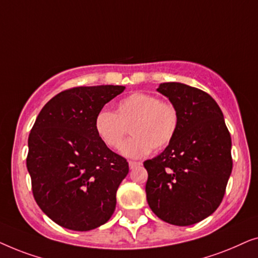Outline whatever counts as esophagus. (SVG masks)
Returning a JSON list of instances; mask_svg holds the SVG:
<instances>
[{
  "label": "esophagus",
  "mask_w": 258,
  "mask_h": 258,
  "mask_svg": "<svg viewBox=\"0 0 258 258\" xmlns=\"http://www.w3.org/2000/svg\"><path fill=\"white\" fill-rule=\"evenodd\" d=\"M139 165H141V162H135V161H129V168H130V169H134V168L139 167Z\"/></svg>",
  "instance_id": "esophagus-1"
}]
</instances>
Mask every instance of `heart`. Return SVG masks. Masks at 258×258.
<instances>
[{"instance_id": "1", "label": "heart", "mask_w": 258, "mask_h": 258, "mask_svg": "<svg viewBox=\"0 0 258 258\" xmlns=\"http://www.w3.org/2000/svg\"><path fill=\"white\" fill-rule=\"evenodd\" d=\"M179 124L175 105L147 93H134L122 98L116 111L101 110L95 118V130L110 149H118L128 133L133 137L122 147L126 157L141 158L153 150L163 149L174 140Z\"/></svg>"}]
</instances>
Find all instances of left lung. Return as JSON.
<instances>
[{
    "label": "left lung",
    "mask_w": 258,
    "mask_h": 258,
    "mask_svg": "<svg viewBox=\"0 0 258 258\" xmlns=\"http://www.w3.org/2000/svg\"><path fill=\"white\" fill-rule=\"evenodd\" d=\"M158 93L177 109L179 124L163 153L147 160V201L167 223L185 227L210 216L223 200L232 170L231 137L223 112L206 91L178 82Z\"/></svg>",
    "instance_id": "8db88e82"
}]
</instances>
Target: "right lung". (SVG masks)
I'll list each match as a JSON object with an SVG mask.
<instances>
[{"label": "right lung", "instance_id": "add662e5", "mask_svg": "<svg viewBox=\"0 0 258 258\" xmlns=\"http://www.w3.org/2000/svg\"><path fill=\"white\" fill-rule=\"evenodd\" d=\"M125 87H76L42 108L28 139L27 168L34 199L63 228L88 231L114 214L116 191L128 175L124 157L111 151L95 130L105 103Z\"/></svg>", "mask_w": 258, "mask_h": 258}]
</instances>
